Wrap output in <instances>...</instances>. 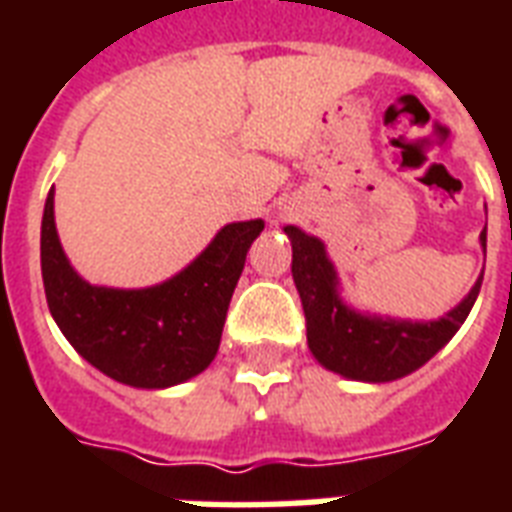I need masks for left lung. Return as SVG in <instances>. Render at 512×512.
I'll return each instance as SVG.
<instances>
[{
  "instance_id": "left-lung-1",
  "label": "left lung",
  "mask_w": 512,
  "mask_h": 512,
  "mask_svg": "<svg viewBox=\"0 0 512 512\" xmlns=\"http://www.w3.org/2000/svg\"><path fill=\"white\" fill-rule=\"evenodd\" d=\"M284 233L292 241V276L303 300L308 348L321 366L348 380L390 382L420 369L457 335L484 281L481 273L468 297L438 321L369 316L342 303L335 265L316 236L297 225H287ZM481 247L486 252V228Z\"/></svg>"
}]
</instances>
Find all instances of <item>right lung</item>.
Segmentation results:
<instances>
[{
    "label": "right lung",
    "instance_id": "obj_1",
    "mask_svg": "<svg viewBox=\"0 0 512 512\" xmlns=\"http://www.w3.org/2000/svg\"><path fill=\"white\" fill-rule=\"evenodd\" d=\"M263 220L228 223L191 265L146 289L95 287L71 268L55 228V191L42 217V279L55 324L111 380L162 390L212 364L225 313Z\"/></svg>",
    "mask_w": 512,
    "mask_h": 512
}]
</instances>
